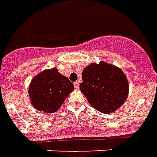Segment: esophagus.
Masks as SVG:
<instances>
[{
  "mask_svg": "<svg viewBox=\"0 0 157 157\" xmlns=\"http://www.w3.org/2000/svg\"><path fill=\"white\" fill-rule=\"evenodd\" d=\"M74 87H75V89H78V87H79V84H78V82H74Z\"/></svg>",
  "mask_w": 157,
  "mask_h": 157,
  "instance_id": "34e87169",
  "label": "esophagus"
}]
</instances>
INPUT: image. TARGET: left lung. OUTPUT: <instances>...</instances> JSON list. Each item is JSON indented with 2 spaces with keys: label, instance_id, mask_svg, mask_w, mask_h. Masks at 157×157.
<instances>
[{
  "label": "left lung",
  "instance_id": "1",
  "mask_svg": "<svg viewBox=\"0 0 157 157\" xmlns=\"http://www.w3.org/2000/svg\"><path fill=\"white\" fill-rule=\"evenodd\" d=\"M81 92L95 110L103 113L116 111L126 101L128 83L122 70L101 62L86 67L82 73Z\"/></svg>",
  "mask_w": 157,
  "mask_h": 157
}]
</instances>
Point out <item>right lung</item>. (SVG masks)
Wrapping results in <instances>:
<instances>
[{"mask_svg": "<svg viewBox=\"0 0 157 157\" xmlns=\"http://www.w3.org/2000/svg\"><path fill=\"white\" fill-rule=\"evenodd\" d=\"M74 90L72 82L56 68L45 70L34 77L29 89L32 105L45 113L56 112Z\"/></svg>", "mask_w": 157, "mask_h": 157, "instance_id": "right-lung-1", "label": "right lung"}]
</instances>
